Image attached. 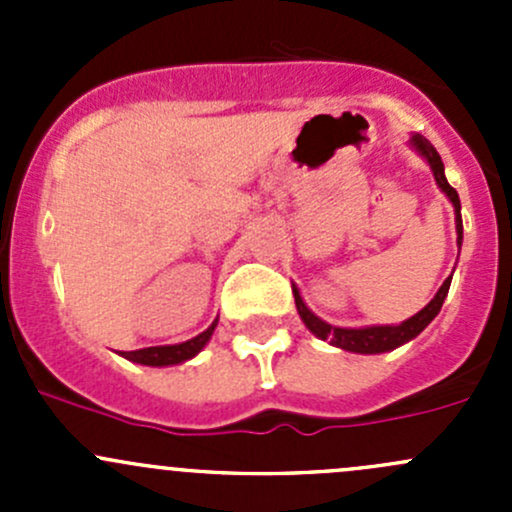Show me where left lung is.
Here are the masks:
<instances>
[{"label": "left lung", "instance_id": "1", "mask_svg": "<svg viewBox=\"0 0 512 512\" xmlns=\"http://www.w3.org/2000/svg\"><path fill=\"white\" fill-rule=\"evenodd\" d=\"M409 146L414 148L418 156L426 160L428 168H431V173H433V178H436V185L441 188V193L451 200L453 215H456V235H458L456 242H458V252H461V242H463L461 200H458L456 188H451V185H448L446 170H443V160H441V156H438L436 148L431 146V141H426L421 133H414V136H411ZM451 280H453V275L446 277V282L438 287V292L433 294L431 302H428L421 312H416L414 317L406 319V322L374 324V327H334V324L324 322L322 317H317V314H314L312 309L304 304L297 285H292V292H294V304H297L299 317H302L304 327H307L314 337L324 339V342H329L332 347H337V349H344V352L384 354V352H391V349L401 347V344L411 342V339H416L418 334H421L423 329H426L428 324L436 319V314L441 312V307H443V299H446V294H448V287H451Z\"/></svg>", "mask_w": 512, "mask_h": 512}]
</instances>
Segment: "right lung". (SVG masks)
Here are the masks:
<instances>
[{
	"label": "right lung",
	"mask_w": 512,
	"mask_h": 512,
	"mask_svg": "<svg viewBox=\"0 0 512 512\" xmlns=\"http://www.w3.org/2000/svg\"><path fill=\"white\" fill-rule=\"evenodd\" d=\"M215 327H218V317L215 322L210 324L205 332H200L198 337L188 339V342L180 344H168V347H148V349H138V352H121L123 359L133 361V364H143V366H175L183 364V361L193 359L205 349V344L210 342L213 337Z\"/></svg>",
	"instance_id": "add662e5"
}]
</instances>
